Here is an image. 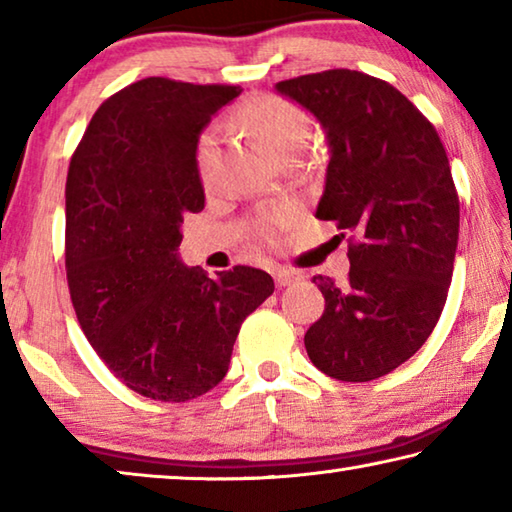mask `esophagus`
<instances>
[{"instance_id":"1","label":"esophagus","mask_w":512,"mask_h":512,"mask_svg":"<svg viewBox=\"0 0 512 512\" xmlns=\"http://www.w3.org/2000/svg\"><path fill=\"white\" fill-rule=\"evenodd\" d=\"M273 277H275L277 287H291V284L300 282L302 277H305V273L296 271V268H284V266H280V268H275V271H273Z\"/></svg>"}]
</instances>
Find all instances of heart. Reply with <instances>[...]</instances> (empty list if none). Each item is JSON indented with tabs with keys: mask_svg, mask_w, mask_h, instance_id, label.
<instances>
[{
	"mask_svg": "<svg viewBox=\"0 0 512 512\" xmlns=\"http://www.w3.org/2000/svg\"><path fill=\"white\" fill-rule=\"evenodd\" d=\"M239 117L244 124L271 149L277 158L293 149L305 146L309 137V119L305 110L296 103L275 97V94H262L246 101L239 110ZM216 153V131L210 128L201 135L196 146V167L203 183H210L212 167ZM293 219V210L289 205H277L271 210H264L255 219V232L262 239H273L277 230L284 228Z\"/></svg>",
	"mask_w": 512,
	"mask_h": 512,
	"instance_id": "1",
	"label": "heart"
}]
</instances>
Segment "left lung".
Masks as SVG:
<instances>
[{
  "label": "left lung",
  "instance_id": "obj_1",
  "mask_svg": "<svg viewBox=\"0 0 512 512\" xmlns=\"http://www.w3.org/2000/svg\"><path fill=\"white\" fill-rule=\"evenodd\" d=\"M275 90L323 126L329 162L316 219L352 235L348 280L314 277L325 311L307 329V354L339 381L384 377L429 339L452 284L461 212L445 146L400 90L354 69Z\"/></svg>",
  "mask_w": 512,
  "mask_h": 512
}]
</instances>
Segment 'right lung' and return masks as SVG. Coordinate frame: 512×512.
<instances>
[{"label":"right lung","instance_id":"add662e5","mask_svg":"<svg viewBox=\"0 0 512 512\" xmlns=\"http://www.w3.org/2000/svg\"><path fill=\"white\" fill-rule=\"evenodd\" d=\"M239 94L149 76L101 103L69 162L65 268L76 318L112 375L151 400L212 391L241 323L275 289L253 266L212 280L178 257L185 216L205 207L198 135Z\"/></svg>","mask_w":512,"mask_h":512}]
</instances>
